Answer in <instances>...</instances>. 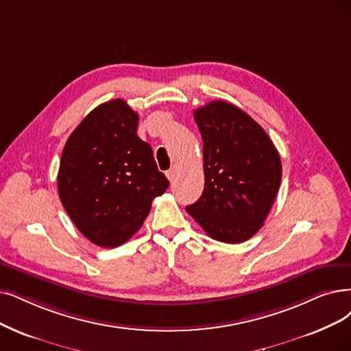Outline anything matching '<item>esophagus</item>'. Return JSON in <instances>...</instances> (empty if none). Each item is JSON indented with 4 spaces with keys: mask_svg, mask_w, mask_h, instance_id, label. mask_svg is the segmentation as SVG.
Wrapping results in <instances>:
<instances>
[{
    "mask_svg": "<svg viewBox=\"0 0 351 351\" xmlns=\"http://www.w3.org/2000/svg\"><path fill=\"white\" fill-rule=\"evenodd\" d=\"M165 174H167L168 180H170L171 183H173V181H174V180H176V177H177V167H176V165H174V167H171L170 170H168Z\"/></svg>",
    "mask_w": 351,
    "mask_h": 351,
    "instance_id": "obj_1",
    "label": "esophagus"
}]
</instances>
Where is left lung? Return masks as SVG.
<instances>
[{
    "label": "left lung",
    "instance_id": "8db88e82",
    "mask_svg": "<svg viewBox=\"0 0 351 351\" xmlns=\"http://www.w3.org/2000/svg\"><path fill=\"white\" fill-rule=\"evenodd\" d=\"M203 138L204 190L186 207L215 241L242 243L262 226L282 178L268 134L237 106L213 101L194 110Z\"/></svg>",
    "mask_w": 351,
    "mask_h": 351
}]
</instances>
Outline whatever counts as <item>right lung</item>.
I'll return each mask as SVG.
<instances>
[{
	"instance_id": "right-lung-1",
	"label": "right lung",
	"mask_w": 351,
	"mask_h": 351,
	"mask_svg": "<svg viewBox=\"0 0 351 351\" xmlns=\"http://www.w3.org/2000/svg\"><path fill=\"white\" fill-rule=\"evenodd\" d=\"M136 127L138 114L127 102L109 101L77 125L62 152L59 197L79 232L97 246L131 239L152 200L170 186Z\"/></svg>"
}]
</instances>
